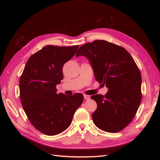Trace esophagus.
<instances>
[{
    "label": "esophagus",
    "mask_w": 160,
    "mask_h": 160,
    "mask_svg": "<svg viewBox=\"0 0 160 160\" xmlns=\"http://www.w3.org/2000/svg\"><path fill=\"white\" fill-rule=\"evenodd\" d=\"M84 98L87 100H89L90 99V96L88 95H84Z\"/></svg>",
    "instance_id": "34e87169"
}]
</instances>
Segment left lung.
<instances>
[{"instance_id": "1", "label": "left lung", "mask_w": 160, "mask_h": 160, "mask_svg": "<svg viewBox=\"0 0 160 160\" xmlns=\"http://www.w3.org/2000/svg\"><path fill=\"white\" fill-rule=\"evenodd\" d=\"M90 61L95 80L108 89L104 96L91 97L98 108L92 114L100 129L117 133L132 122L142 99V75L135 61L123 47L104 40L81 46L76 57Z\"/></svg>"}]
</instances>
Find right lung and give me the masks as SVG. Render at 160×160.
Listing matches in <instances>:
<instances>
[{
	"instance_id": "obj_1",
	"label": "right lung",
	"mask_w": 160,
	"mask_h": 160,
	"mask_svg": "<svg viewBox=\"0 0 160 160\" xmlns=\"http://www.w3.org/2000/svg\"><path fill=\"white\" fill-rule=\"evenodd\" d=\"M79 46L47 45L28 59L19 81L20 98L31 124L47 135L64 132L71 123L83 95L57 93V84L63 79L62 67Z\"/></svg>"
}]
</instances>
